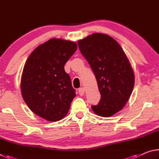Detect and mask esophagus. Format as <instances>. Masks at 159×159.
<instances>
[{
    "instance_id": "obj_1",
    "label": "esophagus",
    "mask_w": 159,
    "mask_h": 159,
    "mask_svg": "<svg viewBox=\"0 0 159 159\" xmlns=\"http://www.w3.org/2000/svg\"><path fill=\"white\" fill-rule=\"evenodd\" d=\"M79 95H80V96H83V95H84V93H85V89H84V88H79Z\"/></svg>"
}]
</instances>
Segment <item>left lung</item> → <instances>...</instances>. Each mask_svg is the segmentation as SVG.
I'll return each mask as SVG.
<instances>
[{
	"mask_svg": "<svg viewBox=\"0 0 159 159\" xmlns=\"http://www.w3.org/2000/svg\"><path fill=\"white\" fill-rule=\"evenodd\" d=\"M78 43L101 94L99 104L91 107L93 111L99 116H112L124 107L133 92L134 74L130 61L121 46L107 34H93Z\"/></svg>",
	"mask_w": 159,
	"mask_h": 159,
	"instance_id": "1",
	"label": "left lung"
}]
</instances>
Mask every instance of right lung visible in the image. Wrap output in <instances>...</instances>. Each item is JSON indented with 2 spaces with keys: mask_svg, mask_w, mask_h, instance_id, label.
I'll return each mask as SVG.
<instances>
[{
  "mask_svg": "<svg viewBox=\"0 0 159 159\" xmlns=\"http://www.w3.org/2000/svg\"><path fill=\"white\" fill-rule=\"evenodd\" d=\"M76 49L74 41L52 39L39 45L26 61L21 95L34 114L48 121L62 119L76 96L64 64Z\"/></svg>",
  "mask_w": 159,
  "mask_h": 159,
  "instance_id": "add662e5",
  "label": "right lung"
}]
</instances>
